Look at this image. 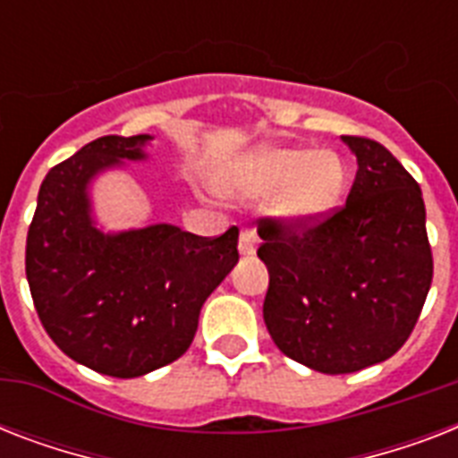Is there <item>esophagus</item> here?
I'll return each instance as SVG.
<instances>
[{
  "label": "esophagus",
  "instance_id": "obj_1",
  "mask_svg": "<svg viewBox=\"0 0 458 458\" xmlns=\"http://www.w3.org/2000/svg\"><path fill=\"white\" fill-rule=\"evenodd\" d=\"M257 244H259L257 228H251V225H244L242 233H240V251L250 257V254H254V251H257Z\"/></svg>",
  "mask_w": 458,
  "mask_h": 458
}]
</instances>
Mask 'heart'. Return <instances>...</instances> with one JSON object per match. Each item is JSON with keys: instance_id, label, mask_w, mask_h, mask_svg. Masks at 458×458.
Segmentation results:
<instances>
[{"instance_id": "b5f03b06", "label": "heart", "mask_w": 458, "mask_h": 458, "mask_svg": "<svg viewBox=\"0 0 458 458\" xmlns=\"http://www.w3.org/2000/svg\"><path fill=\"white\" fill-rule=\"evenodd\" d=\"M347 168L330 149H264L240 165L233 187L247 197L280 192V214L293 221H316L333 211L344 192Z\"/></svg>"}]
</instances>
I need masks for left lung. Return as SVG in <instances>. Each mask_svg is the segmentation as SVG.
Wrapping results in <instances>:
<instances>
[{
	"label": "left lung",
	"mask_w": 458,
	"mask_h": 458,
	"mask_svg": "<svg viewBox=\"0 0 458 458\" xmlns=\"http://www.w3.org/2000/svg\"><path fill=\"white\" fill-rule=\"evenodd\" d=\"M342 140L359 164L342 207L306 223L259 218L266 327L283 354L327 376L397 354L433 283L419 182L376 140Z\"/></svg>",
	"instance_id": "left-lung-1"
}]
</instances>
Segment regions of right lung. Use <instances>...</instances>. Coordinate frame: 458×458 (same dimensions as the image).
<instances>
[{"label": "right lung", "instance_id": "right-lung-1", "mask_svg": "<svg viewBox=\"0 0 458 458\" xmlns=\"http://www.w3.org/2000/svg\"><path fill=\"white\" fill-rule=\"evenodd\" d=\"M149 135H104L47 173L25 242V276L47 335L73 361L138 377L185 354L201 304L237 264L233 225L199 237L175 225L102 235L88 182L121 158H142Z\"/></svg>", "mask_w": 458, "mask_h": 458}]
</instances>
